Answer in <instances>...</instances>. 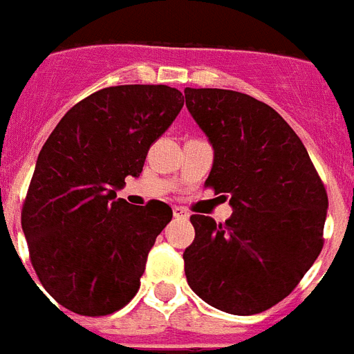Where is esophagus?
I'll return each mask as SVG.
<instances>
[{
  "mask_svg": "<svg viewBox=\"0 0 354 354\" xmlns=\"http://www.w3.org/2000/svg\"><path fill=\"white\" fill-rule=\"evenodd\" d=\"M188 216H190V214H188L185 208H180V206H175V208H174L175 219H188Z\"/></svg>",
  "mask_w": 354,
  "mask_h": 354,
  "instance_id": "obj_1",
  "label": "esophagus"
}]
</instances>
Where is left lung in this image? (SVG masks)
I'll use <instances>...</instances> for the list:
<instances>
[{"label":"left lung","mask_w":354,"mask_h":354,"mask_svg":"<svg viewBox=\"0 0 354 354\" xmlns=\"http://www.w3.org/2000/svg\"><path fill=\"white\" fill-rule=\"evenodd\" d=\"M186 107L214 148L205 185L230 201L232 216L190 217L188 285L237 316L287 298L324 247L327 192L299 137L270 106L228 89L186 87Z\"/></svg>","instance_id":"8db88e82"}]
</instances>
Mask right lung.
<instances>
[{"label":"right lung","mask_w":354,"mask_h":354,"mask_svg":"<svg viewBox=\"0 0 354 354\" xmlns=\"http://www.w3.org/2000/svg\"><path fill=\"white\" fill-rule=\"evenodd\" d=\"M185 106L168 86H115L65 113L39 151L21 210L30 263L65 309L106 316L129 304L174 212L117 190L142 174L149 146Z\"/></svg>","instance_id":"1"}]
</instances>
